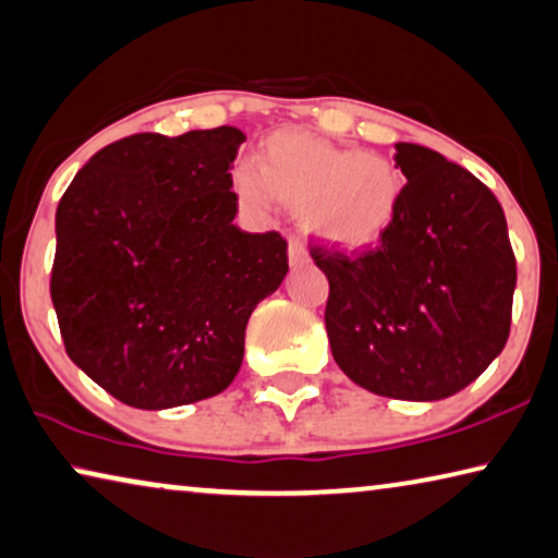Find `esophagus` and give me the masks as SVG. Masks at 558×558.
I'll list each match as a JSON object with an SVG mask.
<instances>
[{
  "instance_id": "34e87169",
  "label": "esophagus",
  "mask_w": 558,
  "mask_h": 558,
  "mask_svg": "<svg viewBox=\"0 0 558 558\" xmlns=\"http://www.w3.org/2000/svg\"><path fill=\"white\" fill-rule=\"evenodd\" d=\"M288 258H290V265H305L307 260H311V255H307V247H305V243L300 241L298 235L290 238Z\"/></svg>"
}]
</instances>
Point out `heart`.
I'll return each mask as SVG.
<instances>
[{"label":"heart","mask_w":558,"mask_h":558,"mask_svg":"<svg viewBox=\"0 0 558 558\" xmlns=\"http://www.w3.org/2000/svg\"><path fill=\"white\" fill-rule=\"evenodd\" d=\"M231 189L255 210L280 198L303 208V226L338 247L377 243L400 214L404 179L390 158L330 146L303 134H276L263 144L260 166L233 168Z\"/></svg>","instance_id":"heart-1"}]
</instances>
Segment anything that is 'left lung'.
<instances>
[{"label": "left lung", "instance_id": "8db88e82", "mask_svg": "<svg viewBox=\"0 0 558 558\" xmlns=\"http://www.w3.org/2000/svg\"><path fill=\"white\" fill-rule=\"evenodd\" d=\"M400 214L379 243L342 253L313 245L330 295L332 357L352 383L395 400L464 390L507 344L517 258L494 193L466 168L397 144Z\"/></svg>", "mask_w": 558, "mask_h": 558}]
</instances>
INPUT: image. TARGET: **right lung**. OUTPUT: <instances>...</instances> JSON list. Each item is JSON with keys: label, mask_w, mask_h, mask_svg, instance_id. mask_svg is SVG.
Segmentation results:
<instances>
[{"label": "right lung", "mask_w": 558, "mask_h": 558, "mask_svg": "<svg viewBox=\"0 0 558 558\" xmlns=\"http://www.w3.org/2000/svg\"><path fill=\"white\" fill-rule=\"evenodd\" d=\"M235 126L104 146L57 208L51 303L76 367L138 410L223 392L255 305L288 272L276 231L233 226Z\"/></svg>", "instance_id": "obj_1"}]
</instances>
